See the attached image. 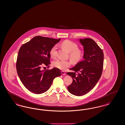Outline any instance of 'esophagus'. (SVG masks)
Listing matches in <instances>:
<instances>
[{
    "label": "esophagus",
    "instance_id": "obj_1",
    "mask_svg": "<svg viewBox=\"0 0 125 125\" xmlns=\"http://www.w3.org/2000/svg\"><path fill=\"white\" fill-rule=\"evenodd\" d=\"M61 74L63 75H65V72H64V71H61Z\"/></svg>",
    "mask_w": 125,
    "mask_h": 125
}]
</instances>
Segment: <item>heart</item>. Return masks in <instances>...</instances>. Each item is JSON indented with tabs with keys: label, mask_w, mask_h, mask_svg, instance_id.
<instances>
[{
	"label": "heart",
	"mask_w": 125,
	"mask_h": 125,
	"mask_svg": "<svg viewBox=\"0 0 125 125\" xmlns=\"http://www.w3.org/2000/svg\"><path fill=\"white\" fill-rule=\"evenodd\" d=\"M62 46L69 52L70 58L74 61H78L80 60L83 56L82 50L78 49V45L73 42L66 40L61 43ZM57 45H54L50 50V55L52 58H55L56 56ZM53 65L55 67L61 70H65L69 67L71 63L69 61L57 60L53 62Z\"/></svg>",
	"instance_id": "1"
}]
</instances>
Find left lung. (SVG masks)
I'll use <instances>...</instances> for the list:
<instances>
[{
    "instance_id": "1",
    "label": "left lung",
    "mask_w": 125,
    "mask_h": 125,
    "mask_svg": "<svg viewBox=\"0 0 125 125\" xmlns=\"http://www.w3.org/2000/svg\"><path fill=\"white\" fill-rule=\"evenodd\" d=\"M79 41L83 48V60L70 69L73 72L67 73L73 79L67 89L77 96L86 94L95 87L102 75L104 59L103 50L93 40L84 38Z\"/></svg>"
}]
</instances>
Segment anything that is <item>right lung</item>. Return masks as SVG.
Listing matches in <instances>:
<instances>
[{
	"instance_id": "obj_1",
	"label": "right lung",
	"mask_w": 125,
	"mask_h": 125,
	"mask_svg": "<svg viewBox=\"0 0 125 125\" xmlns=\"http://www.w3.org/2000/svg\"><path fill=\"white\" fill-rule=\"evenodd\" d=\"M60 39L36 36L20 47L17 61V71L22 84L31 92L42 94L50 88L54 78L61 75L60 70H42L49 66L50 50Z\"/></svg>"
}]
</instances>
